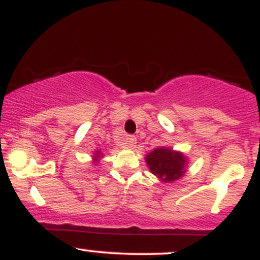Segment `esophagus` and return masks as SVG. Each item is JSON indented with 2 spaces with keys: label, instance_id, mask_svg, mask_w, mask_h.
Wrapping results in <instances>:
<instances>
[{
  "label": "esophagus",
  "instance_id": "1",
  "mask_svg": "<svg viewBox=\"0 0 260 260\" xmlns=\"http://www.w3.org/2000/svg\"><path fill=\"white\" fill-rule=\"evenodd\" d=\"M123 144L126 145L127 148L133 149L137 144V138H136V137H133V136H127L126 138L123 139Z\"/></svg>",
  "mask_w": 260,
  "mask_h": 260
}]
</instances>
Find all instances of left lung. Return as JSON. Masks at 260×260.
I'll list each match as a JSON object with an SVG mask.
<instances>
[{"mask_svg":"<svg viewBox=\"0 0 260 260\" xmlns=\"http://www.w3.org/2000/svg\"><path fill=\"white\" fill-rule=\"evenodd\" d=\"M145 161L151 174L165 183L180 180L187 171L188 160L186 155L170 148L154 149L147 154Z\"/></svg>","mask_w":260,"mask_h":260,"instance_id":"left-lung-1","label":"left lung"}]
</instances>
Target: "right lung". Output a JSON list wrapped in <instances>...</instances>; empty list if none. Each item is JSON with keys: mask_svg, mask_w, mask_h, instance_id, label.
Wrapping results in <instances>:
<instances>
[{"mask_svg": "<svg viewBox=\"0 0 260 260\" xmlns=\"http://www.w3.org/2000/svg\"><path fill=\"white\" fill-rule=\"evenodd\" d=\"M103 156H104V155L100 150H95L94 154H92V164H94V165L99 164V161L101 160V157H103Z\"/></svg>", "mask_w": 260, "mask_h": 260, "instance_id": "right-lung-1", "label": "right lung"}]
</instances>
